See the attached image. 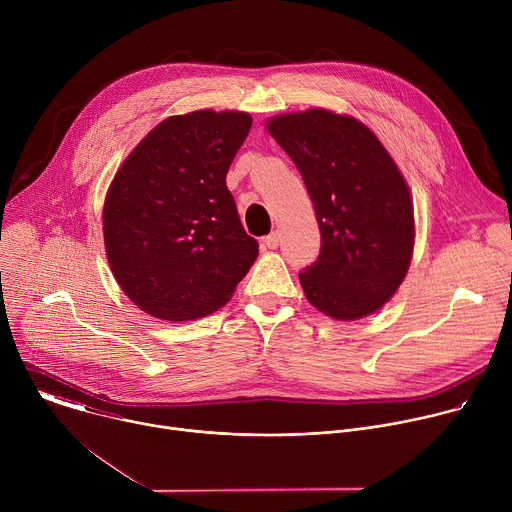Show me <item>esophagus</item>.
I'll list each match as a JSON object with an SVG mask.
<instances>
[{
    "label": "esophagus",
    "instance_id": "esophagus-1",
    "mask_svg": "<svg viewBox=\"0 0 512 512\" xmlns=\"http://www.w3.org/2000/svg\"><path fill=\"white\" fill-rule=\"evenodd\" d=\"M279 241H281V235H279L277 231H273L271 235H267V237L263 239V243H265L267 249H277V247H279Z\"/></svg>",
    "mask_w": 512,
    "mask_h": 512
}]
</instances>
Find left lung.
<instances>
[{
	"label": "left lung",
	"instance_id": "left-lung-1",
	"mask_svg": "<svg viewBox=\"0 0 512 512\" xmlns=\"http://www.w3.org/2000/svg\"><path fill=\"white\" fill-rule=\"evenodd\" d=\"M265 129L300 170L320 227V257L300 273L306 300L340 322L379 312L403 283L415 245L399 166L375 131L346 113H279Z\"/></svg>",
	"mask_w": 512,
	"mask_h": 512
}]
</instances>
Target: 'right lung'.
Listing matches in <instances>:
<instances>
[{
	"mask_svg": "<svg viewBox=\"0 0 512 512\" xmlns=\"http://www.w3.org/2000/svg\"><path fill=\"white\" fill-rule=\"evenodd\" d=\"M245 111L172 115L115 172L103 204L113 277L145 314L192 322L231 302L259 245L239 221L227 172L251 129Z\"/></svg>",
	"mask_w": 512,
	"mask_h": 512,
	"instance_id": "add662e5",
	"label": "right lung"
}]
</instances>
